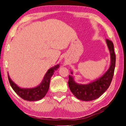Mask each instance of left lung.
Returning a JSON list of instances; mask_svg holds the SVG:
<instances>
[{
	"mask_svg": "<svg viewBox=\"0 0 126 126\" xmlns=\"http://www.w3.org/2000/svg\"><path fill=\"white\" fill-rule=\"evenodd\" d=\"M106 42L111 54V65L102 77L91 83L82 85L75 82L73 77L69 76V87L78 99L83 101H91L97 99L106 92L111 84L114 74L116 55L114 52L113 42L108 39H106Z\"/></svg>",
	"mask_w": 126,
	"mask_h": 126,
	"instance_id": "left-lung-1",
	"label": "left lung"
}]
</instances>
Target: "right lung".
<instances>
[{
	"instance_id": "1",
	"label": "right lung",
	"mask_w": 126,
	"mask_h": 126,
	"mask_svg": "<svg viewBox=\"0 0 126 126\" xmlns=\"http://www.w3.org/2000/svg\"><path fill=\"white\" fill-rule=\"evenodd\" d=\"M58 68H59V65H57L56 66L49 69L46 72L42 82H41L40 85L33 88H20L11 80L9 76L8 75V81L13 90L22 99H24L25 100L30 101H38L42 99L46 95L49 88L51 77L54 74V70L57 69Z\"/></svg>"
}]
</instances>
